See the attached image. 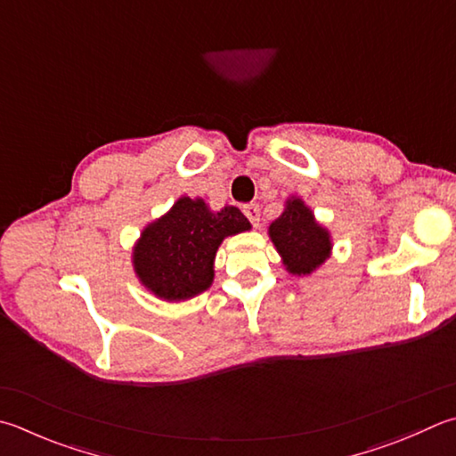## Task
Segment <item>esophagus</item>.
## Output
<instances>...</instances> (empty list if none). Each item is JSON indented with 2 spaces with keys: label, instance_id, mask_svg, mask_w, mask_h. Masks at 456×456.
Returning <instances> with one entry per match:
<instances>
[{
  "label": "esophagus",
  "instance_id": "obj_1",
  "mask_svg": "<svg viewBox=\"0 0 456 456\" xmlns=\"http://www.w3.org/2000/svg\"><path fill=\"white\" fill-rule=\"evenodd\" d=\"M242 212L246 214V218L252 222L254 228L260 226V206L254 204V202L244 204V206H242Z\"/></svg>",
  "mask_w": 456,
  "mask_h": 456
}]
</instances>
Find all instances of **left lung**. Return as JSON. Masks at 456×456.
Returning <instances> with one entry per match:
<instances>
[{"instance_id":"1","label":"left lung","mask_w":456,"mask_h":456,"mask_svg":"<svg viewBox=\"0 0 456 456\" xmlns=\"http://www.w3.org/2000/svg\"><path fill=\"white\" fill-rule=\"evenodd\" d=\"M270 240L281 256V264L294 276H309L331 254V236L315 220L302 199L286 200L281 216L268 228Z\"/></svg>"}]
</instances>
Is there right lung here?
Listing matches in <instances>:
<instances>
[{
    "instance_id": "add662e5",
    "label": "right lung",
    "mask_w": 456,
    "mask_h": 456,
    "mask_svg": "<svg viewBox=\"0 0 456 456\" xmlns=\"http://www.w3.org/2000/svg\"><path fill=\"white\" fill-rule=\"evenodd\" d=\"M236 206L212 212L202 199L183 196L151 222L133 248L139 281L167 302H184L212 286L214 257L228 236L250 230Z\"/></svg>"
}]
</instances>
